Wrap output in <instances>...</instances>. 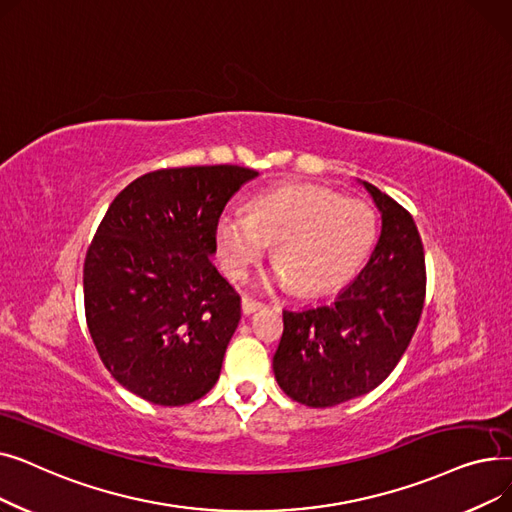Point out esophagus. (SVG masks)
<instances>
[{
    "mask_svg": "<svg viewBox=\"0 0 512 512\" xmlns=\"http://www.w3.org/2000/svg\"><path fill=\"white\" fill-rule=\"evenodd\" d=\"M240 307H242V313H245V315H251V313L259 311V309L263 307V303H259V301H253V299H249V297H242V303H240Z\"/></svg>",
    "mask_w": 512,
    "mask_h": 512,
    "instance_id": "34e87169",
    "label": "esophagus"
}]
</instances>
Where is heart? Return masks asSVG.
Here are the masks:
<instances>
[{
	"label": "heart",
	"instance_id": "heart-1",
	"mask_svg": "<svg viewBox=\"0 0 512 512\" xmlns=\"http://www.w3.org/2000/svg\"><path fill=\"white\" fill-rule=\"evenodd\" d=\"M224 272L242 278L274 240V276L301 294H321L355 274L371 251L375 213L328 188L282 184L251 201V213L224 211L215 220Z\"/></svg>",
	"mask_w": 512,
	"mask_h": 512
}]
</instances>
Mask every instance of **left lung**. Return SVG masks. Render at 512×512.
Instances as JSON below:
<instances>
[{"instance_id":"1","label":"left lung","mask_w":512,"mask_h":512,"mask_svg":"<svg viewBox=\"0 0 512 512\" xmlns=\"http://www.w3.org/2000/svg\"><path fill=\"white\" fill-rule=\"evenodd\" d=\"M382 215V232L359 276L330 303L284 309L274 375L286 396L326 409L378 388L417 330L425 255L407 209L359 180Z\"/></svg>"}]
</instances>
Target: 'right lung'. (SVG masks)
Returning a JSON list of instances; mask_svg holds the SVG:
<instances>
[{
	"label": "right lung",
	"mask_w": 512,
	"mask_h": 512,
	"mask_svg": "<svg viewBox=\"0 0 512 512\" xmlns=\"http://www.w3.org/2000/svg\"><path fill=\"white\" fill-rule=\"evenodd\" d=\"M257 172H149L112 201L85 259V313L116 382L153 405L203 398L220 378L240 297L215 270V220Z\"/></svg>",
	"instance_id": "1"
}]
</instances>
